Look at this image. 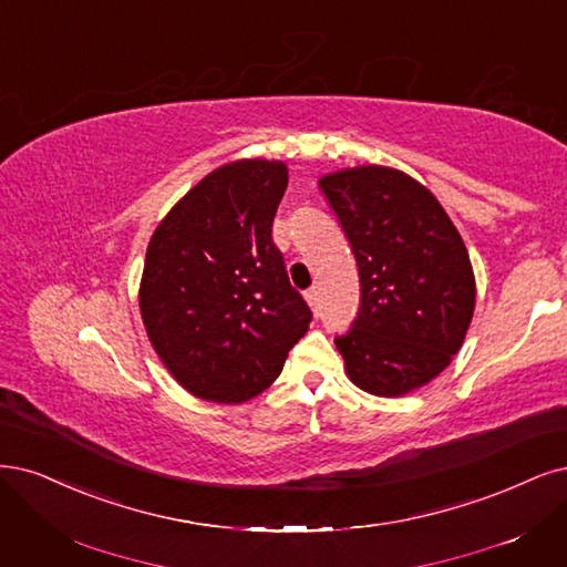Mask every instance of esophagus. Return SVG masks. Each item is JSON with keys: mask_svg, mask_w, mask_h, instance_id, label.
<instances>
[{"mask_svg": "<svg viewBox=\"0 0 567 567\" xmlns=\"http://www.w3.org/2000/svg\"><path fill=\"white\" fill-rule=\"evenodd\" d=\"M307 302H309L311 309L319 311V288H317V286H311V288L307 290Z\"/></svg>", "mask_w": 567, "mask_h": 567, "instance_id": "1", "label": "esophagus"}]
</instances>
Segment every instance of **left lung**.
<instances>
[{"label":"left lung","instance_id":"1","mask_svg":"<svg viewBox=\"0 0 567 567\" xmlns=\"http://www.w3.org/2000/svg\"><path fill=\"white\" fill-rule=\"evenodd\" d=\"M361 279L359 315L336 344L349 380L403 396L451 365L474 317L470 252L439 199L408 173L357 166L319 181Z\"/></svg>","mask_w":567,"mask_h":567}]
</instances>
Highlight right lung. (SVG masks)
<instances>
[{
  "mask_svg": "<svg viewBox=\"0 0 567 567\" xmlns=\"http://www.w3.org/2000/svg\"><path fill=\"white\" fill-rule=\"evenodd\" d=\"M288 185L284 162H231L194 185L154 229L141 317L168 373L189 394L241 403L275 382L309 328L271 241Z\"/></svg>",
  "mask_w": 567,
  "mask_h": 567,
  "instance_id": "add662e5",
  "label": "right lung"
}]
</instances>
